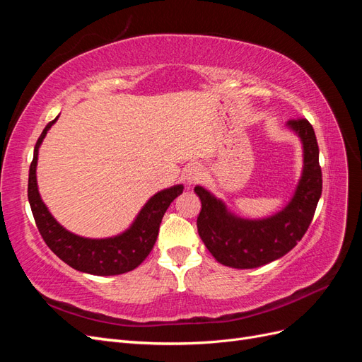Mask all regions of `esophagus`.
<instances>
[{
	"label": "esophagus",
	"mask_w": 362,
	"mask_h": 362,
	"mask_svg": "<svg viewBox=\"0 0 362 362\" xmlns=\"http://www.w3.org/2000/svg\"><path fill=\"white\" fill-rule=\"evenodd\" d=\"M201 178H202V168L198 166V164H193V166H190L187 170H185V180H187L189 184H194Z\"/></svg>",
	"instance_id": "34e87169"
}]
</instances>
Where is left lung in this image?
Returning a JSON list of instances; mask_svg holds the SVG:
<instances>
[{"label":"left lung","mask_w":362,"mask_h":362,"mask_svg":"<svg viewBox=\"0 0 362 362\" xmlns=\"http://www.w3.org/2000/svg\"><path fill=\"white\" fill-rule=\"evenodd\" d=\"M303 144V173L291 202L262 221H245L226 211L223 202L202 187H194L202 202L198 233L211 255L223 266L255 269L290 252L310 228L322 196L319 145L313 125L305 117L287 124Z\"/></svg>","instance_id":"obj_1"}]
</instances>
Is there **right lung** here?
I'll use <instances>...</instances> for the list:
<instances>
[{
    "label": "right lung",
    "instance_id": "1",
    "mask_svg": "<svg viewBox=\"0 0 362 362\" xmlns=\"http://www.w3.org/2000/svg\"><path fill=\"white\" fill-rule=\"evenodd\" d=\"M57 117L42 131L36 141L35 156L30 164L28 173V201L35 217L36 226L43 242L62 261L72 269L98 276L120 275L140 266L156 245L161 218L170 202L182 193V185L158 192L141 208L134 223L128 231L112 238H84L78 237L57 223L45 204L42 202L36 182L37 152L47 131L56 122Z\"/></svg>",
    "mask_w": 362,
    "mask_h": 362
}]
</instances>
